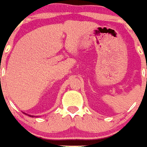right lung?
I'll return each instance as SVG.
<instances>
[{
    "label": "right lung",
    "mask_w": 147,
    "mask_h": 147,
    "mask_svg": "<svg viewBox=\"0 0 147 147\" xmlns=\"http://www.w3.org/2000/svg\"><path fill=\"white\" fill-rule=\"evenodd\" d=\"M25 114H27V113H25ZM27 115H28V114H27ZM28 116H29V117H34V116H31V115H28Z\"/></svg>",
    "instance_id": "obj_1"
}]
</instances>
